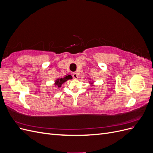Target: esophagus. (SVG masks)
Returning a JSON list of instances; mask_svg holds the SVG:
<instances>
[{"mask_svg": "<svg viewBox=\"0 0 153 153\" xmlns=\"http://www.w3.org/2000/svg\"><path fill=\"white\" fill-rule=\"evenodd\" d=\"M73 77L75 78V79H77V78H78V73H73Z\"/></svg>", "mask_w": 153, "mask_h": 153, "instance_id": "esophagus-1", "label": "esophagus"}]
</instances>
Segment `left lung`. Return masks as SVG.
Here are the masks:
<instances>
[{"mask_svg":"<svg viewBox=\"0 0 153 153\" xmlns=\"http://www.w3.org/2000/svg\"><path fill=\"white\" fill-rule=\"evenodd\" d=\"M90 84H93V83H90Z\"/></svg>","mask_w":153,"mask_h":153,"instance_id":"left-lung-1","label":"left lung"}]
</instances>
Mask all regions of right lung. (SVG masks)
Here are the masks:
<instances>
[{"instance_id": "add662e5", "label": "right lung", "mask_w": 153, "mask_h": 153, "mask_svg": "<svg viewBox=\"0 0 153 153\" xmlns=\"http://www.w3.org/2000/svg\"><path fill=\"white\" fill-rule=\"evenodd\" d=\"M69 79H72V76L71 75H67L66 76H64V78H57V79L55 82V85L57 86L58 88H60L61 87L62 84H63L64 83H65L67 80Z\"/></svg>"}]
</instances>
